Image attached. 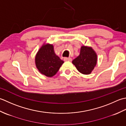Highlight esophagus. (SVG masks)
<instances>
[{
    "label": "esophagus",
    "instance_id": "1",
    "mask_svg": "<svg viewBox=\"0 0 126 126\" xmlns=\"http://www.w3.org/2000/svg\"><path fill=\"white\" fill-rule=\"evenodd\" d=\"M64 61H72V59L71 58H67L65 57L63 59Z\"/></svg>",
    "mask_w": 126,
    "mask_h": 126
}]
</instances>
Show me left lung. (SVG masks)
I'll list each match as a JSON object with an SVG mask.
<instances>
[{"instance_id":"left-lung-1","label":"left lung","mask_w":126,"mask_h":126,"mask_svg":"<svg viewBox=\"0 0 126 126\" xmlns=\"http://www.w3.org/2000/svg\"><path fill=\"white\" fill-rule=\"evenodd\" d=\"M72 63L80 73L89 74L97 63V55L91 48L82 46L80 54L72 61Z\"/></svg>"}]
</instances>
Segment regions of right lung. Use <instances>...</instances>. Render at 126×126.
Returning <instances> with one entry per match:
<instances>
[{
	"instance_id": "obj_1",
	"label": "right lung",
	"mask_w": 126,
	"mask_h": 126,
	"mask_svg": "<svg viewBox=\"0 0 126 126\" xmlns=\"http://www.w3.org/2000/svg\"><path fill=\"white\" fill-rule=\"evenodd\" d=\"M36 65L41 73L48 77L54 76L63 63L56 55L52 45H43L35 57Z\"/></svg>"
}]
</instances>
